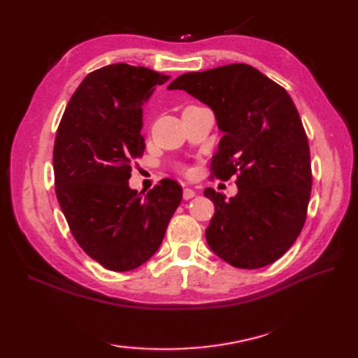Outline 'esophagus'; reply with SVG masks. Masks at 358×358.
Segmentation results:
<instances>
[{"label":"esophagus","instance_id":"1","mask_svg":"<svg viewBox=\"0 0 358 358\" xmlns=\"http://www.w3.org/2000/svg\"><path fill=\"white\" fill-rule=\"evenodd\" d=\"M194 196H195V191H194V189L186 187L185 191H183V199H185V200H191V199H194Z\"/></svg>","mask_w":358,"mask_h":358}]
</instances>
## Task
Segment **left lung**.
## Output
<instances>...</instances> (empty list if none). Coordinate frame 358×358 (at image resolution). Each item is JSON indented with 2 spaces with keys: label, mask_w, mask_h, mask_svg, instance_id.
Returning a JSON list of instances; mask_svg holds the SVG:
<instances>
[{
  "label": "left lung",
  "mask_w": 358,
  "mask_h": 358,
  "mask_svg": "<svg viewBox=\"0 0 358 358\" xmlns=\"http://www.w3.org/2000/svg\"><path fill=\"white\" fill-rule=\"evenodd\" d=\"M169 89L186 90L214 110L223 136L212 177L237 175L238 192L229 200L204 189L215 206L209 248L241 269L278 260L305 226L313 187L308 136L292 98L243 63L180 75Z\"/></svg>",
  "instance_id": "8db88e82"
}]
</instances>
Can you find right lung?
<instances>
[{
	"instance_id": "right-lung-1",
	"label": "right lung",
	"mask_w": 358,
	"mask_h": 358,
	"mask_svg": "<svg viewBox=\"0 0 358 358\" xmlns=\"http://www.w3.org/2000/svg\"><path fill=\"white\" fill-rule=\"evenodd\" d=\"M169 78L141 66H104L81 81L59 121L53 146L59 208L81 249L109 271L146 263L183 199L171 178L148 194L129 187L134 159L146 148L141 106Z\"/></svg>"
}]
</instances>
